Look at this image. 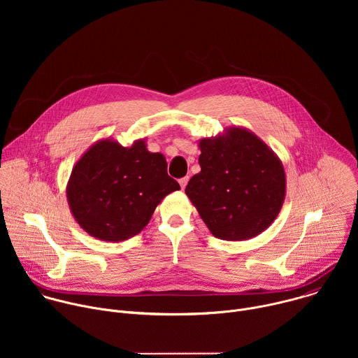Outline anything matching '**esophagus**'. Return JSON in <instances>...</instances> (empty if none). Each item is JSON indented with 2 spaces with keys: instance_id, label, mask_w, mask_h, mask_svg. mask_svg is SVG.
Segmentation results:
<instances>
[{
  "instance_id": "esophagus-1",
  "label": "esophagus",
  "mask_w": 358,
  "mask_h": 358,
  "mask_svg": "<svg viewBox=\"0 0 358 358\" xmlns=\"http://www.w3.org/2000/svg\"><path fill=\"white\" fill-rule=\"evenodd\" d=\"M188 180H189L188 177H184V178H181V180H180V185H181V189H184V188L187 187V184H188Z\"/></svg>"
}]
</instances>
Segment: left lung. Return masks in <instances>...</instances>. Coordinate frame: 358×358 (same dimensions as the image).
<instances>
[{
    "mask_svg": "<svg viewBox=\"0 0 358 358\" xmlns=\"http://www.w3.org/2000/svg\"><path fill=\"white\" fill-rule=\"evenodd\" d=\"M201 171L185 194L210 232L224 241L259 235L276 220L286 195L280 159L257 134L231 126L201 138Z\"/></svg>",
    "mask_w": 358,
    "mask_h": 358,
    "instance_id": "left-lung-1",
    "label": "left lung"
}]
</instances>
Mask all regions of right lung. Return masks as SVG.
<instances>
[{"label":"right lung","mask_w":358,"mask_h":358,"mask_svg":"<svg viewBox=\"0 0 358 358\" xmlns=\"http://www.w3.org/2000/svg\"><path fill=\"white\" fill-rule=\"evenodd\" d=\"M180 184L162 152L145 138L123 147L108 137L90 145L72 169L66 198L75 221L90 236L126 241L143 231L159 203Z\"/></svg>","instance_id":"1"}]
</instances>
